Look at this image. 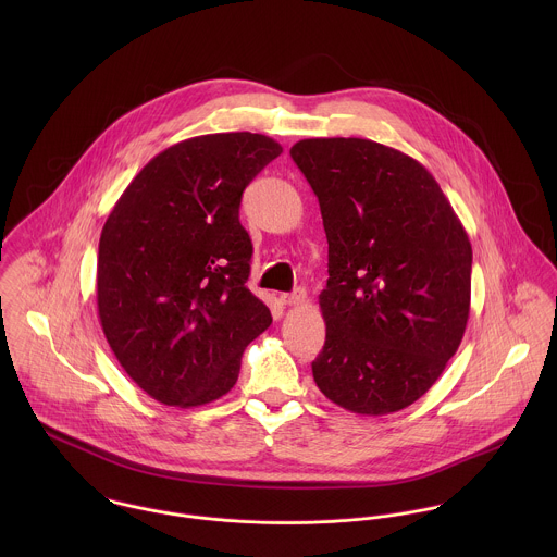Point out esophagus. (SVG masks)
Segmentation results:
<instances>
[{
	"mask_svg": "<svg viewBox=\"0 0 557 557\" xmlns=\"http://www.w3.org/2000/svg\"><path fill=\"white\" fill-rule=\"evenodd\" d=\"M305 298H307L305 289H294L292 294H283V296H281V302L287 305V307H296V305H302Z\"/></svg>",
	"mask_w": 557,
	"mask_h": 557,
	"instance_id": "esophagus-1",
	"label": "esophagus"
}]
</instances>
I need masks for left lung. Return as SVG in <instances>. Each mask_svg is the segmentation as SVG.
Here are the masks:
<instances>
[{"label":"left lung","mask_w":557,"mask_h":557,"mask_svg":"<svg viewBox=\"0 0 557 557\" xmlns=\"http://www.w3.org/2000/svg\"><path fill=\"white\" fill-rule=\"evenodd\" d=\"M318 195L327 238L319 294V391L362 416L422 397L461 345L472 244L435 177L395 148L302 139L289 150Z\"/></svg>","instance_id":"left-lung-1"}]
</instances>
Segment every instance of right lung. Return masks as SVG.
Masks as SVG:
<instances>
[{
  "instance_id": "right-lung-1",
  "label": "right lung",
  "mask_w": 557,
  "mask_h": 557,
  "mask_svg": "<svg viewBox=\"0 0 557 557\" xmlns=\"http://www.w3.org/2000/svg\"><path fill=\"white\" fill-rule=\"evenodd\" d=\"M281 152L252 133L180 141L137 173L102 227L98 318L131 380L164 405L227 395L246 345L272 323L246 287L239 201Z\"/></svg>"
}]
</instances>
